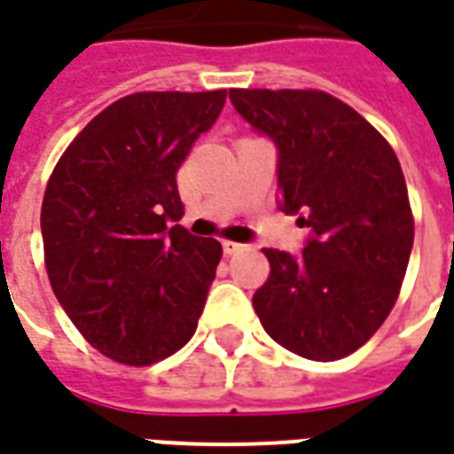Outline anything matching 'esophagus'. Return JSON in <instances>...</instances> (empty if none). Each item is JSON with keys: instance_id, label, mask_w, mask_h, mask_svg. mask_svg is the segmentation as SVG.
Masks as SVG:
<instances>
[{"instance_id": "esophagus-1", "label": "esophagus", "mask_w": 454, "mask_h": 454, "mask_svg": "<svg viewBox=\"0 0 454 454\" xmlns=\"http://www.w3.org/2000/svg\"><path fill=\"white\" fill-rule=\"evenodd\" d=\"M246 248L243 243H233V240H223V253L226 255H236V253H240V250Z\"/></svg>"}]
</instances>
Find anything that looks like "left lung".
Wrapping results in <instances>:
<instances>
[{
  "instance_id": "1",
  "label": "left lung",
  "mask_w": 454,
  "mask_h": 454,
  "mask_svg": "<svg viewBox=\"0 0 454 454\" xmlns=\"http://www.w3.org/2000/svg\"><path fill=\"white\" fill-rule=\"evenodd\" d=\"M231 103L280 150V208L312 231L302 255L265 248L253 294L262 329L312 361L364 347L391 315L413 248L403 169L379 129L325 90L233 88Z\"/></svg>"
}]
</instances>
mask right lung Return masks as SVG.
I'll list each match as a JSON object with an SVG mask.
<instances>
[{"label": "right lung", "mask_w": 454, "mask_h": 454, "mask_svg": "<svg viewBox=\"0 0 454 454\" xmlns=\"http://www.w3.org/2000/svg\"><path fill=\"white\" fill-rule=\"evenodd\" d=\"M226 90L132 93L66 147L43 192L51 287L103 356L150 366L194 337L223 248L186 233L176 172Z\"/></svg>", "instance_id": "1"}]
</instances>
